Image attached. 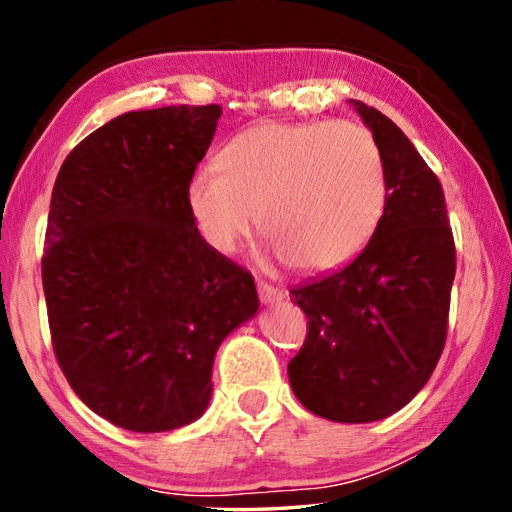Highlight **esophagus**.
Here are the masks:
<instances>
[{"label":"esophagus","instance_id":"34e87169","mask_svg":"<svg viewBox=\"0 0 512 512\" xmlns=\"http://www.w3.org/2000/svg\"><path fill=\"white\" fill-rule=\"evenodd\" d=\"M257 296L264 302V305H273V302H280L284 298V291L273 287V284L257 282Z\"/></svg>","mask_w":512,"mask_h":512}]
</instances>
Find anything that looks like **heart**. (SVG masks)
I'll use <instances>...</instances> for the list:
<instances>
[{"instance_id":"heart-1","label":"heart","mask_w":512,"mask_h":512,"mask_svg":"<svg viewBox=\"0 0 512 512\" xmlns=\"http://www.w3.org/2000/svg\"><path fill=\"white\" fill-rule=\"evenodd\" d=\"M218 167L194 173L189 210L207 246L230 255L259 228L305 273L339 268L384 214L386 169L352 121H266L232 137Z\"/></svg>"}]
</instances>
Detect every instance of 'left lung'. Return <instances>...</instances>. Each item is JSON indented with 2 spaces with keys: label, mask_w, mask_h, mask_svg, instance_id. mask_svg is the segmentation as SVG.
<instances>
[{
  "label": "left lung",
  "mask_w": 512,
  "mask_h": 512,
  "mask_svg": "<svg viewBox=\"0 0 512 512\" xmlns=\"http://www.w3.org/2000/svg\"><path fill=\"white\" fill-rule=\"evenodd\" d=\"M350 103L384 158L386 205L348 266L291 289L307 339L289 381L311 413L359 424L400 411L429 381L447 339L456 248L436 173L391 119Z\"/></svg>",
  "instance_id": "left-lung-1"
}]
</instances>
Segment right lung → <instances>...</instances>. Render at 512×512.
<instances>
[{
	"label": "right lung",
	"mask_w": 512,
	"mask_h": 512,
	"mask_svg": "<svg viewBox=\"0 0 512 512\" xmlns=\"http://www.w3.org/2000/svg\"><path fill=\"white\" fill-rule=\"evenodd\" d=\"M221 106L119 115L67 155L42 255L51 345L74 393L137 433L210 404L212 363L257 314L253 275L207 246L189 210Z\"/></svg>",
	"instance_id": "obj_1"
}]
</instances>
